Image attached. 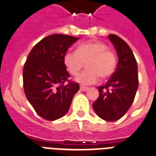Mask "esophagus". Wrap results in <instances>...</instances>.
<instances>
[{"label":"esophagus","instance_id":"obj_1","mask_svg":"<svg viewBox=\"0 0 156 156\" xmlns=\"http://www.w3.org/2000/svg\"><path fill=\"white\" fill-rule=\"evenodd\" d=\"M80 90L82 91H86L88 90V87H83V86H81L80 87Z\"/></svg>","mask_w":156,"mask_h":156}]
</instances>
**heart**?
I'll use <instances>...</instances> for the list:
<instances>
[{
  "instance_id": "b5f03b06",
  "label": "heart",
  "mask_w": 156,
  "mask_h": 156,
  "mask_svg": "<svg viewBox=\"0 0 156 156\" xmlns=\"http://www.w3.org/2000/svg\"><path fill=\"white\" fill-rule=\"evenodd\" d=\"M64 65L71 75H77L86 64L87 69L76 77L75 80L87 86L97 83L99 76L107 78L115 73L117 67V56L114 51L101 41H90L80 44L76 51L65 52Z\"/></svg>"
}]
</instances>
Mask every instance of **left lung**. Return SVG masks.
Instances as JSON below:
<instances>
[{
	"mask_svg": "<svg viewBox=\"0 0 156 156\" xmlns=\"http://www.w3.org/2000/svg\"><path fill=\"white\" fill-rule=\"evenodd\" d=\"M108 37L118 54V66L105 86L98 87L99 97L92 104L95 112L105 121H116L133 104L138 87L137 64L128 44L119 37Z\"/></svg>",
	"mask_w": 156,
	"mask_h": 156,
	"instance_id": "left-lung-1",
	"label": "left lung"
}]
</instances>
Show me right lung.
Masks as SVG:
<instances>
[{
  "label": "right lung",
  "instance_id": "obj_1",
  "mask_svg": "<svg viewBox=\"0 0 156 156\" xmlns=\"http://www.w3.org/2000/svg\"><path fill=\"white\" fill-rule=\"evenodd\" d=\"M79 37L53 34L36 44L23 66L26 97L37 114L53 121L66 115L79 90V84L68 80L69 74L63 57ZM66 80L68 84H65Z\"/></svg>",
  "mask_w": 156,
  "mask_h": 156
}]
</instances>
